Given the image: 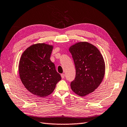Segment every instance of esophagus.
<instances>
[{
	"label": "esophagus",
	"mask_w": 127,
	"mask_h": 127,
	"mask_svg": "<svg viewBox=\"0 0 127 127\" xmlns=\"http://www.w3.org/2000/svg\"><path fill=\"white\" fill-rule=\"evenodd\" d=\"M61 78H64V77H65V75L64 74H61Z\"/></svg>",
	"instance_id": "obj_1"
}]
</instances>
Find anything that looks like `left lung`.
<instances>
[{
    "instance_id": "obj_1",
    "label": "left lung",
    "mask_w": 127,
    "mask_h": 127,
    "mask_svg": "<svg viewBox=\"0 0 127 127\" xmlns=\"http://www.w3.org/2000/svg\"><path fill=\"white\" fill-rule=\"evenodd\" d=\"M74 61L76 77L71 90L83 97L93 92L104 77V60L97 47L87 42H78L69 48Z\"/></svg>"
}]
</instances>
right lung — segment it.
<instances>
[{"label": "right lung", "instance_id": "1", "mask_svg": "<svg viewBox=\"0 0 127 127\" xmlns=\"http://www.w3.org/2000/svg\"><path fill=\"white\" fill-rule=\"evenodd\" d=\"M53 45L32 44L22 53L19 61L20 79L30 93L45 97L55 90L61 76L50 60Z\"/></svg>", "mask_w": 127, "mask_h": 127}]
</instances>
